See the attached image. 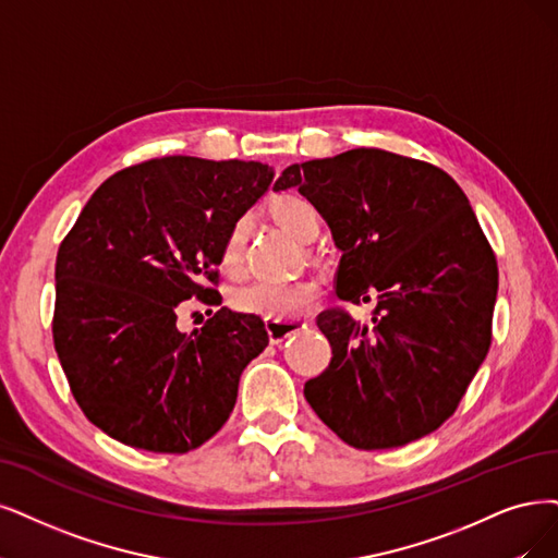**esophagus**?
Instances as JSON below:
<instances>
[{"label":"esophagus","instance_id":"34e87169","mask_svg":"<svg viewBox=\"0 0 558 558\" xmlns=\"http://www.w3.org/2000/svg\"><path fill=\"white\" fill-rule=\"evenodd\" d=\"M264 326H266V333H268V338H271L274 344H280L287 338H292V336H299V333L307 331V322L305 319H274V317H266Z\"/></svg>","mask_w":558,"mask_h":558}]
</instances>
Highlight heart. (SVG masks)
I'll return each instance as SVG.
<instances>
[{"label": "heart", "instance_id": "obj_1", "mask_svg": "<svg viewBox=\"0 0 558 558\" xmlns=\"http://www.w3.org/2000/svg\"><path fill=\"white\" fill-rule=\"evenodd\" d=\"M274 220L290 232L299 241H307L319 230V216L315 206L292 193H284L271 199L268 204ZM247 222L245 218L236 220L230 232H227L220 251V266L227 274H239L243 266V245H245ZM322 284L315 278H299V280H257L241 287L232 296L236 311L259 317L274 319H290L303 315L313 301L319 296Z\"/></svg>", "mask_w": 558, "mask_h": 558}]
</instances>
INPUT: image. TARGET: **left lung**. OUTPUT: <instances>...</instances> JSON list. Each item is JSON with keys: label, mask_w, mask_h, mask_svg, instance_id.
Returning <instances> with one entry per match:
<instances>
[{"label": "left lung", "mask_w": 558, "mask_h": 558, "mask_svg": "<svg viewBox=\"0 0 558 558\" xmlns=\"http://www.w3.org/2000/svg\"><path fill=\"white\" fill-rule=\"evenodd\" d=\"M299 189L342 253L336 294L369 301L373 326L317 317L333 349L303 396L361 450L398 448L458 409L492 342L499 271L460 185L435 165L381 149L290 165L274 191Z\"/></svg>", "instance_id": "left-lung-1"}]
</instances>
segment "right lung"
Masks as SVG:
<instances>
[{"label":"right lung","mask_w":558,"mask_h":558,"mask_svg":"<svg viewBox=\"0 0 558 558\" xmlns=\"http://www.w3.org/2000/svg\"><path fill=\"white\" fill-rule=\"evenodd\" d=\"M255 160L165 156L121 170L89 197L59 245L52 338L73 398L108 437L189 452L230 418L239 379L268 333L220 311L181 333L179 303L220 305L222 241L268 191Z\"/></svg>","instance_id":"obj_1"}]
</instances>
